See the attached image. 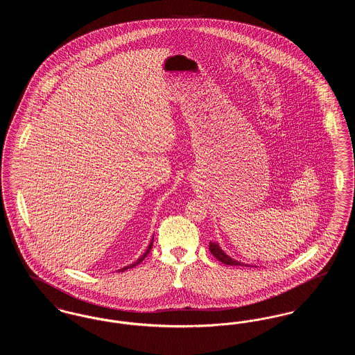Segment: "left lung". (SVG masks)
Instances as JSON below:
<instances>
[{
	"mask_svg": "<svg viewBox=\"0 0 355 355\" xmlns=\"http://www.w3.org/2000/svg\"><path fill=\"white\" fill-rule=\"evenodd\" d=\"M209 250H210V253L213 254L218 261H220V262L225 263V265H232V266H249V265H243V263L238 262L236 259H233L232 257L226 255L217 243H211V242H210Z\"/></svg>",
	"mask_w": 355,
	"mask_h": 355,
	"instance_id": "obj_1",
	"label": "left lung"
}]
</instances>
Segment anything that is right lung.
<instances>
[{"mask_svg":"<svg viewBox=\"0 0 355 355\" xmlns=\"http://www.w3.org/2000/svg\"><path fill=\"white\" fill-rule=\"evenodd\" d=\"M152 248H153V241H152V242H150V245H149V248H148V250H146V252H145V254H144V255H142V257H141V258H138V259H137V261H135V263H132V265H129V266H125V268H123V269H119V271H125V270H126V269H132V268H135V265H138V263H141V262H142V261H144V259H145V257H146V255H148V254H149V252H150V250H152Z\"/></svg>","mask_w":355,"mask_h":355,"instance_id":"obj_1","label":"right lung"}]
</instances>
